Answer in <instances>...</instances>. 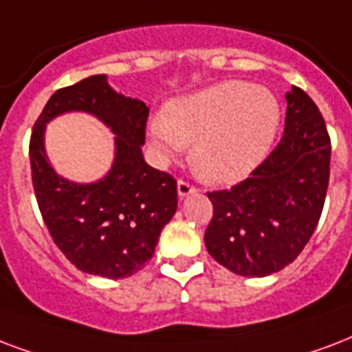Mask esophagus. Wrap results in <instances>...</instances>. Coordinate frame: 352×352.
Listing matches in <instances>:
<instances>
[{"mask_svg":"<svg viewBox=\"0 0 352 352\" xmlns=\"http://www.w3.org/2000/svg\"><path fill=\"white\" fill-rule=\"evenodd\" d=\"M177 192H179V197H186V195L190 194H195L197 192V188L194 186V184H190V182L186 181H179L177 182Z\"/></svg>","mask_w":352,"mask_h":352,"instance_id":"1","label":"esophagus"}]
</instances>
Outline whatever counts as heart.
Wrapping results in <instances>:
<instances>
[{"instance_id":"b5f03b06","label":"heart","mask_w":352,"mask_h":352,"mask_svg":"<svg viewBox=\"0 0 352 352\" xmlns=\"http://www.w3.org/2000/svg\"><path fill=\"white\" fill-rule=\"evenodd\" d=\"M280 125L272 92L248 80H221L179 98L149 125V140L162 160L195 142L192 162L203 179L241 181L264 160Z\"/></svg>"}]
</instances>
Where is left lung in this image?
Returning a JSON list of instances; mask_svg holds the SVG:
<instances>
[{"instance_id": "obj_1", "label": "left lung", "mask_w": 352, "mask_h": 352, "mask_svg": "<svg viewBox=\"0 0 352 352\" xmlns=\"http://www.w3.org/2000/svg\"><path fill=\"white\" fill-rule=\"evenodd\" d=\"M286 127L277 147L245 181L208 192L214 216L205 245L241 277H265L292 264L314 234L331 175V136L307 92L286 94Z\"/></svg>"}]
</instances>
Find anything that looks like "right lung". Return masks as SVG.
Masks as SVG:
<instances>
[{
  "instance_id": "add662e5",
  "label": "right lung",
  "mask_w": 352,
  "mask_h": 352,
  "mask_svg": "<svg viewBox=\"0 0 352 352\" xmlns=\"http://www.w3.org/2000/svg\"><path fill=\"white\" fill-rule=\"evenodd\" d=\"M88 111L117 134L111 171L90 185L57 176L43 147L45 123L64 111ZM149 109L114 92L107 75L60 88L34 123L29 158L40 214L51 238L80 272L125 278L151 260L158 236L177 210V181L142 155Z\"/></svg>"
}]
</instances>
